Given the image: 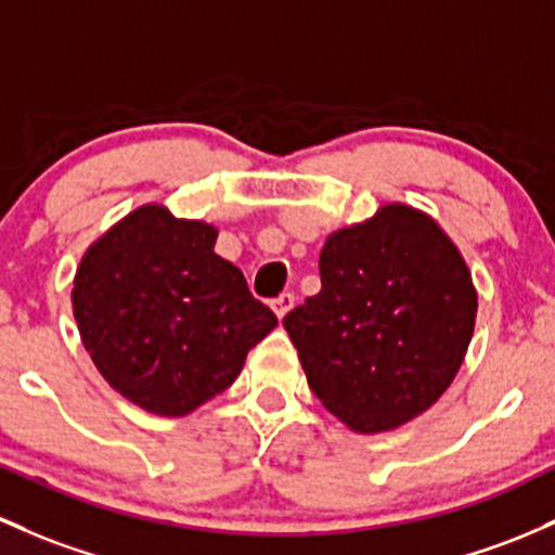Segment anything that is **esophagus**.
Returning <instances> with one entry per match:
<instances>
[{
  "mask_svg": "<svg viewBox=\"0 0 555 555\" xmlns=\"http://www.w3.org/2000/svg\"><path fill=\"white\" fill-rule=\"evenodd\" d=\"M295 308V295L293 293H282L276 297V300H273V313H276L279 319H284L287 317L289 311H293Z\"/></svg>",
  "mask_w": 555,
  "mask_h": 555,
  "instance_id": "obj_1",
  "label": "esophagus"
}]
</instances>
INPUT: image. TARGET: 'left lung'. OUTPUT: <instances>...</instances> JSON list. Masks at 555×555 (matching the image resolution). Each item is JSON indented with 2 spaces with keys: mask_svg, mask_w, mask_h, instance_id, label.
Returning <instances> with one entry per match:
<instances>
[{
  "mask_svg": "<svg viewBox=\"0 0 555 555\" xmlns=\"http://www.w3.org/2000/svg\"><path fill=\"white\" fill-rule=\"evenodd\" d=\"M322 293L284 319L319 401L353 434L423 415L457 377L478 293L439 220L404 202L326 236Z\"/></svg>",
  "mask_w": 555,
  "mask_h": 555,
  "instance_id": "1",
  "label": "left lung"
}]
</instances>
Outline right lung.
Segmentation results:
<instances>
[{"label":"right lung","instance_id":"add662e5","mask_svg":"<svg viewBox=\"0 0 555 555\" xmlns=\"http://www.w3.org/2000/svg\"><path fill=\"white\" fill-rule=\"evenodd\" d=\"M215 242L212 223L149 202L101 233L74 273L81 346L103 380L151 415H191L223 393L276 326Z\"/></svg>","mask_w":555,"mask_h":555}]
</instances>
